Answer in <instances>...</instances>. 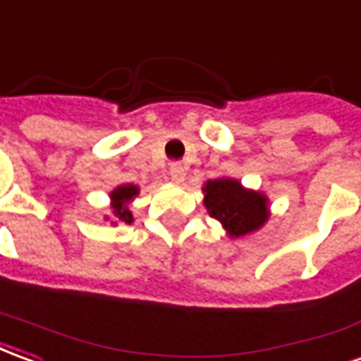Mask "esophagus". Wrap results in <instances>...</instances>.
Wrapping results in <instances>:
<instances>
[{"instance_id": "34e87169", "label": "esophagus", "mask_w": 361, "mask_h": 361, "mask_svg": "<svg viewBox=\"0 0 361 361\" xmlns=\"http://www.w3.org/2000/svg\"><path fill=\"white\" fill-rule=\"evenodd\" d=\"M169 175H171V178L175 180V183H185V178H186V169L180 165V163H173L171 165V169H169Z\"/></svg>"}]
</instances>
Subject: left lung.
I'll list each match as a JSON object with an SVG mask.
<instances>
[{"label": "left lung", "instance_id": "left-lung-1", "mask_svg": "<svg viewBox=\"0 0 361 361\" xmlns=\"http://www.w3.org/2000/svg\"><path fill=\"white\" fill-rule=\"evenodd\" d=\"M202 192L208 214L221 224L229 239L257 233L270 217L267 194L245 188L241 180L231 176H219L204 183Z\"/></svg>", "mask_w": 361, "mask_h": 361}]
</instances>
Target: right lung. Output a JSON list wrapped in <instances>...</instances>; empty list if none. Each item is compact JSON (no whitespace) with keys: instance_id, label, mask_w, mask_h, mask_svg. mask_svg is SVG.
Returning a JSON list of instances; mask_svg holds the SVG:
<instances>
[{"instance_id":"right-lung-1","label":"right lung","mask_w":361,"mask_h":361,"mask_svg":"<svg viewBox=\"0 0 361 361\" xmlns=\"http://www.w3.org/2000/svg\"><path fill=\"white\" fill-rule=\"evenodd\" d=\"M140 194V186L137 185H118L114 190H111L109 198H111V214H106L104 219L111 221V226H118V224H132L134 221V214H132V202L135 196Z\"/></svg>"}]
</instances>
